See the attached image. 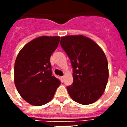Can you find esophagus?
Instances as JSON below:
<instances>
[{
	"label": "esophagus",
	"mask_w": 127,
	"mask_h": 127,
	"mask_svg": "<svg viewBox=\"0 0 127 127\" xmlns=\"http://www.w3.org/2000/svg\"><path fill=\"white\" fill-rule=\"evenodd\" d=\"M64 76H61V79H62V81L64 82Z\"/></svg>",
	"instance_id": "esophagus-1"
}]
</instances>
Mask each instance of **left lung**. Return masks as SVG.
Masks as SVG:
<instances>
[{
	"instance_id": "1",
	"label": "left lung",
	"mask_w": 127,
	"mask_h": 127,
	"mask_svg": "<svg viewBox=\"0 0 127 127\" xmlns=\"http://www.w3.org/2000/svg\"><path fill=\"white\" fill-rule=\"evenodd\" d=\"M61 45L73 68V83L67 86L74 101L82 105L96 101L104 92L109 78L105 55L97 43L84 35L61 37Z\"/></svg>"
}]
</instances>
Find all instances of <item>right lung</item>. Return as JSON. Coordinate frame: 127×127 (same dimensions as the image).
Returning <instances> with one entry per match:
<instances>
[{"label":"right lung","mask_w":127,"mask_h":127,"mask_svg":"<svg viewBox=\"0 0 127 127\" xmlns=\"http://www.w3.org/2000/svg\"><path fill=\"white\" fill-rule=\"evenodd\" d=\"M60 37H39L19 52L14 64V83L21 97L30 104L40 106L51 100L61 84L53 75L50 57Z\"/></svg>","instance_id":"obj_1"}]
</instances>
